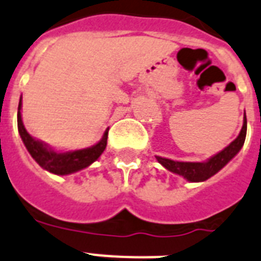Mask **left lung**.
Listing matches in <instances>:
<instances>
[{"label": "left lung", "instance_id": "obj_1", "mask_svg": "<svg viewBox=\"0 0 261 261\" xmlns=\"http://www.w3.org/2000/svg\"><path fill=\"white\" fill-rule=\"evenodd\" d=\"M246 134L247 118L246 113H244L243 127L240 130L237 139H235L234 142H231L225 149H222L221 152H218L217 155L207 159L206 162H174V160H171V159L160 158V156H156V159H158V162L160 163L164 168H167L168 171L173 172V173L176 174H180V176L187 178L190 182H201V181L207 180V178H210L212 176H214L217 172L221 171V169L230 162L231 159L234 158V156L239 152L240 148L243 147L244 140H246Z\"/></svg>", "mask_w": 261, "mask_h": 261}]
</instances>
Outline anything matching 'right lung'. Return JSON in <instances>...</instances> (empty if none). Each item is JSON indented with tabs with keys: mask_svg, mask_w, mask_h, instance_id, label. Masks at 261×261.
<instances>
[{
	"mask_svg": "<svg viewBox=\"0 0 261 261\" xmlns=\"http://www.w3.org/2000/svg\"><path fill=\"white\" fill-rule=\"evenodd\" d=\"M21 109L22 96L21 99H19V105H18V131H19V135H21L22 140H23V144L26 146L27 151L30 152L34 160L43 169H46V171L51 172L54 174H59V176L74 173V172L81 171V169L89 167L105 151L106 144H108L109 128L105 131L102 139L99 140L98 143L92 147H88V148L65 151V152H58L55 149L49 148L47 144L34 139L30 134L27 133L23 126V122H22Z\"/></svg>",
	"mask_w": 261,
	"mask_h": 261,
	"instance_id": "right-lung-1",
	"label": "right lung"
}]
</instances>
